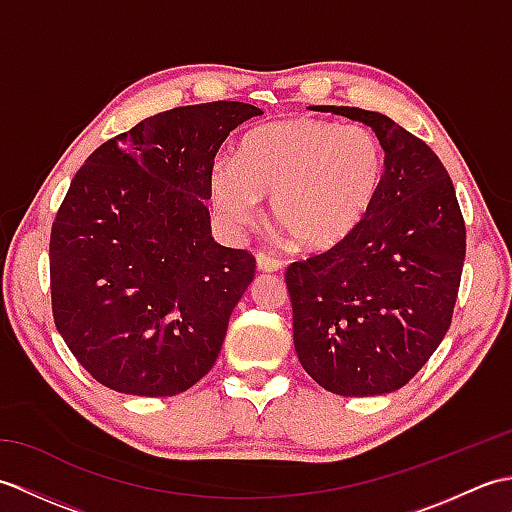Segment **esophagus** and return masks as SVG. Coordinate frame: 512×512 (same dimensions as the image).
<instances>
[{"mask_svg":"<svg viewBox=\"0 0 512 512\" xmlns=\"http://www.w3.org/2000/svg\"><path fill=\"white\" fill-rule=\"evenodd\" d=\"M257 268L262 270V273H279V270L284 268V262L268 253H257Z\"/></svg>","mask_w":512,"mask_h":512,"instance_id":"34e87169","label":"esophagus"}]
</instances>
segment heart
<instances>
[{"label": "heart", "instance_id": "heart-1", "mask_svg": "<svg viewBox=\"0 0 512 512\" xmlns=\"http://www.w3.org/2000/svg\"><path fill=\"white\" fill-rule=\"evenodd\" d=\"M385 147L367 127L288 118L250 129L235 162L211 171L217 213L246 226L257 198H270V222L292 244L323 253L345 244L372 213L385 182Z\"/></svg>", "mask_w": 512, "mask_h": 512}]
</instances>
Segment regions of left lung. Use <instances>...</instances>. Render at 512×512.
I'll list each match as a JSON object with an SVG mask.
<instances>
[{
  "label": "left lung",
  "mask_w": 512,
  "mask_h": 512,
  "mask_svg": "<svg viewBox=\"0 0 512 512\" xmlns=\"http://www.w3.org/2000/svg\"><path fill=\"white\" fill-rule=\"evenodd\" d=\"M328 112L372 127L385 147V182L345 244L288 266L292 339L323 389L391 394L449 330L466 255L464 217L427 143L385 114L334 105Z\"/></svg>",
  "instance_id": "left-lung-1"
}]
</instances>
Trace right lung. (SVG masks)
I'll use <instances>...</instances> for the list:
<instances>
[{
	"label": "right lung",
	"instance_id": "1",
	"mask_svg": "<svg viewBox=\"0 0 512 512\" xmlns=\"http://www.w3.org/2000/svg\"><path fill=\"white\" fill-rule=\"evenodd\" d=\"M262 110L176 107L107 140L76 171L50 233L52 317L101 385L176 396L209 374L255 277L248 250L211 237V171Z\"/></svg>",
	"mask_w": 512,
	"mask_h": 512
}]
</instances>
